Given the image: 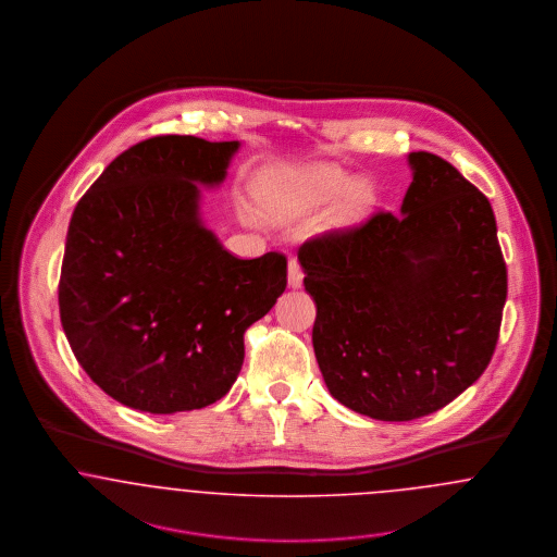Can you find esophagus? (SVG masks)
<instances>
[{"label": "esophagus", "instance_id": "1", "mask_svg": "<svg viewBox=\"0 0 557 557\" xmlns=\"http://www.w3.org/2000/svg\"><path fill=\"white\" fill-rule=\"evenodd\" d=\"M287 281H289L292 289L301 287V283H304V270H301V265H299L295 258L289 260V265H287Z\"/></svg>", "mask_w": 557, "mask_h": 557}]
</instances>
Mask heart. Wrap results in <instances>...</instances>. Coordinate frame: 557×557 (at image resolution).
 Segmentation results:
<instances>
[{"instance_id": "heart-1", "label": "heart", "mask_w": 557, "mask_h": 557, "mask_svg": "<svg viewBox=\"0 0 557 557\" xmlns=\"http://www.w3.org/2000/svg\"><path fill=\"white\" fill-rule=\"evenodd\" d=\"M351 180L354 177L346 170L319 163L295 170L283 177H260L256 184V197L268 218L287 220L346 193L337 224L348 226L367 215L377 199L375 188L369 182L360 180L351 184Z\"/></svg>"}]
</instances>
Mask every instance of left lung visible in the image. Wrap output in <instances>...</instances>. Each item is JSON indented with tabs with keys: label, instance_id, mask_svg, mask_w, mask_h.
Masks as SVG:
<instances>
[{
	"label": "left lung",
	"instance_id": "obj_1",
	"mask_svg": "<svg viewBox=\"0 0 557 557\" xmlns=\"http://www.w3.org/2000/svg\"><path fill=\"white\" fill-rule=\"evenodd\" d=\"M400 213L306 240L304 287L322 377L335 400L380 421L453 403L488 367L507 268L488 199L438 154L410 152Z\"/></svg>",
	"mask_w": 557,
	"mask_h": 557
}]
</instances>
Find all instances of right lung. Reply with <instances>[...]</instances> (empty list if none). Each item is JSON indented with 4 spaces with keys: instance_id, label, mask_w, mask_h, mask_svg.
I'll list each match as a JSON object with an SVG mask.
<instances>
[{
    "instance_id": "1",
    "label": "right lung",
    "mask_w": 557,
    "mask_h": 557,
    "mask_svg": "<svg viewBox=\"0 0 557 557\" xmlns=\"http://www.w3.org/2000/svg\"><path fill=\"white\" fill-rule=\"evenodd\" d=\"M240 143L154 136L100 174L73 211L60 322L102 392L152 414L203 409L233 387L243 335L287 287V258L238 260L207 231L201 186Z\"/></svg>"
}]
</instances>
